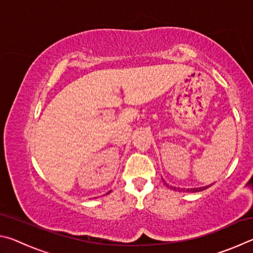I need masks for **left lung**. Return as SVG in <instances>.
<instances>
[{
	"instance_id": "1",
	"label": "left lung",
	"mask_w": 253,
	"mask_h": 253,
	"mask_svg": "<svg viewBox=\"0 0 253 253\" xmlns=\"http://www.w3.org/2000/svg\"><path fill=\"white\" fill-rule=\"evenodd\" d=\"M163 180V179H162ZM163 182H165V184L167 185L168 188H170L172 190H174V191H183V192H200V191H203V190H206L210 187V185H206V187H201V188H192V189H180V188H175V187H172V185H169L168 184L165 180H163Z\"/></svg>"
}]
</instances>
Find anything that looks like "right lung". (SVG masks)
Returning a JSON list of instances; mask_svg holds the SVG:
<instances>
[{
	"instance_id": "1",
	"label": "right lung",
	"mask_w": 253,
	"mask_h": 253,
	"mask_svg": "<svg viewBox=\"0 0 253 253\" xmlns=\"http://www.w3.org/2000/svg\"><path fill=\"white\" fill-rule=\"evenodd\" d=\"M110 192H111V191H110ZM110 192H108V193H110Z\"/></svg>"
}]
</instances>
